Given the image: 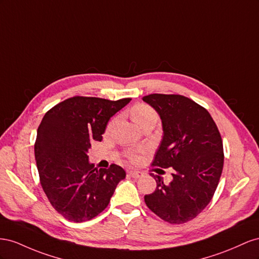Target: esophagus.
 Listing matches in <instances>:
<instances>
[{
    "label": "esophagus",
    "instance_id": "1",
    "mask_svg": "<svg viewBox=\"0 0 259 259\" xmlns=\"http://www.w3.org/2000/svg\"><path fill=\"white\" fill-rule=\"evenodd\" d=\"M129 175H130V177H132V178L138 179V178H140V177L143 176V172L138 171V170H130Z\"/></svg>",
    "mask_w": 259,
    "mask_h": 259
}]
</instances>
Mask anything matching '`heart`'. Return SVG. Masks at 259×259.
<instances>
[{"mask_svg":"<svg viewBox=\"0 0 259 259\" xmlns=\"http://www.w3.org/2000/svg\"><path fill=\"white\" fill-rule=\"evenodd\" d=\"M131 117L135 122L143 127L145 124H155L158 120V114L156 109L153 108L151 105L145 104V103H140V104L135 105L131 109ZM147 152V147H140L135 151H131L128 154V158L131 161H137L143 156V154Z\"/></svg>","mask_w":259,"mask_h":259,"instance_id":"b5f03b06","label":"heart"}]
</instances>
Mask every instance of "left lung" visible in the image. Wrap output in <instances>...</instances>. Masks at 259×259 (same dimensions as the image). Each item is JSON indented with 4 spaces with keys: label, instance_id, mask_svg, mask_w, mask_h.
Returning <instances> with one entry per match:
<instances>
[{
    "label": "left lung",
    "instance_id": "1",
    "mask_svg": "<svg viewBox=\"0 0 259 259\" xmlns=\"http://www.w3.org/2000/svg\"><path fill=\"white\" fill-rule=\"evenodd\" d=\"M142 100L156 109L164 130L152 167L174 169L168 184L150 174L157 187L144 196L145 204L166 223H188L209 204L219 183L225 158L220 132L207 109L183 95L154 93Z\"/></svg>",
    "mask_w": 259,
    "mask_h": 259
}]
</instances>
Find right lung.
I'll list each match as a JSON object with an SVG mask.
<instances>
[{
  "label": "right lung",
  "mask_w": 259,
  "mask_h": 259,
  "mask_svg": "<svg viewBox=\"0 0 259 259\" xmlns=\"http://www.w3.org/2000/svg\"><path fill=\"white\" fill-rule=\"evenodd\" d=\"M131 101L73 97L44 115L34 143L41 187L54 209L69 221L82 223L104 210L125 177L120 166L108 169L89 162L88 150L102 141L110 117Z\"/></svg>",
  "instance_id": "add662e5"
}]
</instances>
